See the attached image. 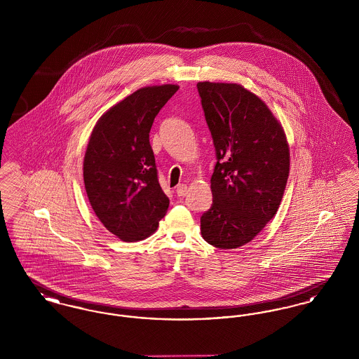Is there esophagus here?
<instances>
[{
    "label": "esophagus",
    "instance_id": "obj_1",
    "mask_svg": "<svg viewBox=\"0 0 359 359\" xmlns=\"http://www.w3.org/2000/svg\"><path fill=\"white\" fill-rule=\"evenodd\" d=\"M187 192L188 188L186 184H179V186L176 187V194H177V196H184Z\"/></svg>",
    "mask_w": 359,
    "mask_h": 359
}]
</instances>
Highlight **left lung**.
Masks as SVG:
<instances>
[{
    "label": "left lung",
    "mask_w": 359,
    "mask_h": 359,
    "mask_svg": "<svg viewBox=\"0 0 359 359\" xmlns=\"http://www.w3.org/2000/svg\"><path fill=\"white\" fill-rule=\"evenodd\" d=\"M196 87L217 154L212 205L201 217V231L210 245L236 249L277 212L290 175V147L280 122L256 94L237 83Z\"/></svg>",
    "instance_id": "1"
}]
</instances>
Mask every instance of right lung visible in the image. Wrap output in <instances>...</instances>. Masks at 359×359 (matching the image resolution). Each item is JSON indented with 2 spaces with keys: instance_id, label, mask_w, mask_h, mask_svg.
Instances as JSON below:
<instances>
[{
  "instance_id": "obj_1",
  "label": "right lung",
  "mask_w": 359,
  "mask_h": 359,
  "mask_svg": "<svg viewBox=\"0 0 359 359\" xmlns=\"http://www.w3.org/2000/svg\"><path fill=\"white\" fill-rule=\"evenodd\" d=\"M179 86L142 87L98 120L86 149L83 180L95 215L125 242L154 234L170 199L160 187L149 132Z\"/></svg>"
}]
</instances>
